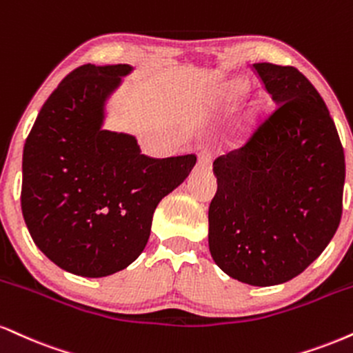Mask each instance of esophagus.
Here are the masks:
<instances>
[{"mask_svg":"<svg viewBox=\"0 0 353 353\" xmlns=\"http://www.w3.org/2000/svg\"><path fill=\"white\" fill-rule=\"evenodd\" d=\"M199 168L210 169L212 168V152L203 150L199 152Z\"/></svg>","mask_w":353,"mask_h":353,"instance_id":"obj_1","label":"esophagus"}]
</instances>
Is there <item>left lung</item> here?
Listing matches in <instances>:
<instances>
[{
	"mask_svg": "<svg viewBox=\"0 0 353 353\" xmlns=\"http://www.w3.org/2000/svg\"><path fill=\"white\" fill-rule=\"evenodd\" d=\"M276 108L214 161L209 248L230 278L274 286L303 273L342 217L345 156L314 85L294 67L253 63Z\"/></svg>",
	"mask_w": 353,
	"mask_h": 353,
	"instance_id": "left-lung-1",
	"label": "left lung"
}]
</instances>
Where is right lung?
<instances>
[{"mask_svg":"<svg viewBox=\"0 0 353 353\" xmlns=\"http://www.w3.org/2000/svg\"><path fill=\"white\" fill-rule=\"evenodd\" d=\"M133 67L85 63L42 105L23 152L21 209L34 243L83 278L125 270L141 254L161 199L195 154L156 159L134 136L101 128L105 101Z\"/></svg>","mask_w":353,"mask_h":353,"instance_id":"add662e5","label":"right lung"}]
</instances>
